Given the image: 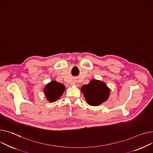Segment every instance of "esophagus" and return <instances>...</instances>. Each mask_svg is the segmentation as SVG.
<instances>
[{"label": "esophagus", "instance_id": "1", "mask_svg": "<svg viewBox=\"0 0 153 153\" xmlns=\"http://www.w3.org/2000/svg\"><path fill=\"white\" fill-rule=\"evenodd\" d=\"M72 85H75L76 86H78V83L76 82H72Z\"/></svg>", "mask_w": 153, "mask_h": 153}]
</instances>
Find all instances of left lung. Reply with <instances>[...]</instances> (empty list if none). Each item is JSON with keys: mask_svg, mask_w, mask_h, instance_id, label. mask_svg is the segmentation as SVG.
<instances>
[{"mask_svg": "<svg viewBox=\"0 0 153 153\" xmlns=\"http://www.w3.org/2000/svg\"><path fill=\"white\" fill-rule=\"evenodd\" d=\"M86 102L91 105H98L105 101L109 97L110 90L101 81L93 79L82 88Z\"/></svg>", "mask_w": 153, "mask_h": 153, "instance_id": "1", "label": "left lung"}]
</instances>
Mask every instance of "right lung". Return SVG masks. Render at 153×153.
I'll use <instances>...</instances> for the list:
<instances>
[{
    "mask_svg": "<svg viewBox=\"0 0 153 153\" xmlns=\"http://www.w3.org/2000/svg\"><path fill=\"white\" fill-rule=\"evenodd\" d=\"M65 86L62 83L56 81H52L48 83L44 89V92L48 100L50 102H54L62 96L65 91Z\"/></svg>",
    "mask_w": 153,
    "mask_h": 153,
    "instance_id": "add662e5",
    "label": "right lung"
}]
</instances>
